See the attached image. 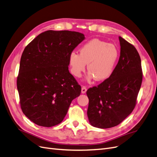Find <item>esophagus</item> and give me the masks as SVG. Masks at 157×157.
Instances as JSON below:
<instances>
[{
  "instance_id": "obj_1",
  "label": "esophagus",
  "mask_w": 157,
  "mask_h": 157,
  "mask_svg": "<svg viewBox=\"0 0 157 157\" xmlns=\"http://www.w3.org/2000/svg\"><path fill=\"white\" fill-rule=\"evenodd\" d=\"M86 91H87V88H86V86H83L82 87V94H84V93L86 92Z\"/></svg>"
}]
</instances>
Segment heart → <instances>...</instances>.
Here are the masks:
<instances>
[{
    "instance_id": "1",
    "label": "heart",
    "mask_w": 157,
    "mask_h": 157,
    "mask_svg": "<svg viewBox=\"0 0 157 157\" xmlns=\"http://www.w3.org/2000/svg\"><path fill=\"white\" fill-rule=\"evenodd\" d=\"M119 52L115 45L94 39L84 43L79 49V54L72 52L69 57L71 71L79 77L86 68L89 71L88 79L96 78L104 80L111 75L118 60Z\"/></svg>"
}]
</instances>
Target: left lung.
<instances>
[{
    "mask_svg": "<svg viewBox=\"0 0 157 157\" xmlns=\"http://www.w3.org/2000/svg\"><path fill=\"white\" fill-rule=\"evenodd\" d=\"M119 40L121 56L111 75L86 92L90 123L99 128L116 126L133 111L143 79L138 52L123 38Z\"/></svg>",
    "mask_w": 157,
    "mask_h": 157,
    "instance_id": "obj_1",
    "label": "left lung"
}]
</instances>
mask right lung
<instances>
[{
	"label": "right lung",
	"mask_w": 157,
	"mask_h": 157,
	"mask_svg": "<svg viewBox=\"0 0 157 157\" xmlns=\"http://www.w3.org/2000/svg\"><path fill=\"white\" fill-rule=\"evenodd\" d=\"M84 39L82 33L49 30L28 44L21 57L17 77L23 114L35 124L52 127L63 121L81 92L69 71L70 54Z\"/></svg>",
	"instance_id": "right-lung-1"
}]
</instances>
